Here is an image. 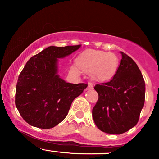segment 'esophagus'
<instances>
[{
	"mask_svg": "<svg viewBox=\"0 0 159 159\" xmlns=\"http://www.w3.org/2000/svg\"><path fill=\"white\" fill-rule=\"evenodd\" d=\"M87 88H88V89H92V88H93V84L91 83V82H89V84H88V87H87Z\"/></svg>",
	"mask_w": 159,
	"mask_h": 159,
	"instance_id": "1",
	"label": "esophagus"
}]
</instances>
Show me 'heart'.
<instances>
[{"label": "heart", "mask_w": 159, "mask_h": 159, "mask_svg": "<svg viewBox=\"0 0 159 159\" xmlns=\"http://www.w3.org/2000/svg\"><path fill=\"white\" fill-rule=\"evenodd\" d=\"M78 66L84 71L93 70L96 79L106 80L112 77L116 72L119 61L113 53L87 51L77 59Z\"/></svg>", "instance_id": "b5f03b06"}]
</instances>
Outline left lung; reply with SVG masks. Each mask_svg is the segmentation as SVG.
<instances>
[{"instance_id":"obj_1","label":"left lung","mask_w":159,"mask_h":159,"mask_svg":"<svg viewBox=\"0 0 159 159\" xmlns=\"http://www.w3.org/2000/svg\"><path fill=\"white\" fill-rule=\"evenodd\" d=\"M111 81L96 84L98 98L93 118L102 132L120 134L136 125L145 101V82L132 58L123 52Z\"/></svg>"}]
</instances>
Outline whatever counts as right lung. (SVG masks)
Masks as SVG:
<instances>
[{"label":"right lung","instance_id":"add662e5","mask_svg":"<svg viewBox=\"0 0 159 159\" xmlns=\"http://www.w3.org/2000/svg\"><path fill=\"white\" fill-rule=\"evenodd\" d=\"M81 47L49 46L33 56L18 78L16 106L27 123L39 129H52L65 119L73 100L87 84L67 83L57 75L58 58Z\"/></svg>","mask_w":159,"mask_h":159}]
</instances>
